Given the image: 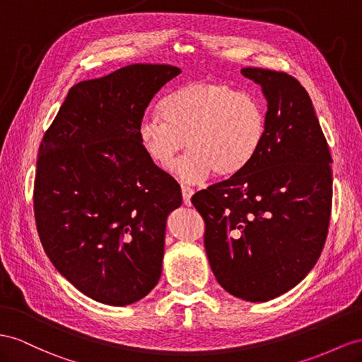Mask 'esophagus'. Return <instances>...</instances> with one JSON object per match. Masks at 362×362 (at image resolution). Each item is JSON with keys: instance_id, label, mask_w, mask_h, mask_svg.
Wrapping results in <instances>:
<instances>
[{"instance_id": "34e87169", "label": "esophagus", "mask_w": 362, "mask_h": 362, "mask_svg": "<svg viewBox=\"0 0 362 362\" xmlns=\"http://www.w3.org/2000/svg\"><path fill=\"white\" fill-rule=\"evenodd\" d=\"M192 194H194V189H192V188L187 187V185H182L183 203H185V205H187V206H189V205H191V197H192Z\"/></svg>"}]
</instances>
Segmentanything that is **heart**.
<instances>
[{
	"instance_id": "obj_1",
	"label": "heart",
	"mask_w": 362,
	"mask_h": 362,
	"mask_svg": "<svg viewBox=\"0 0 362 362\" xmlns=\"http://www.w3.org/2000/svg\"><path fill=\"white\" fill-rule=\"evenodd\" d=\"M160 116L137 125L139 144L150 159L168 165L185 146L188 153L171 165L185 182L197 183L214 173L228 179L246 170L266 136V105L252 93L225 82L191 81L166 95Z\"/></svg>"
}]
</instances>
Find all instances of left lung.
I'll return each mask as SVG.
<instances>
[{"label": "left lung", "mask_w": 362, "mask_h": 362, "mask_svg": "<svg viewBox=\"0 0 362 362\" xmlns=\"http://www.w3.org/2000/svg\"><path fill=\"white\" fill-rule=\"evenodd\" d=\"M242 75L262 86L266 136L252 163L191 202L205 220L217 281L258 303L291 291L317 264L332 209V157L308 91L283 71Z\"/></svg>", "instance_id": "obj_1"}]
</instances>
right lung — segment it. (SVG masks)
<instances>
[{
  "label": "right lung",
  "instance_id": "1",
  "mask_svg": "<svg viewBox=\"0 0 362 362\" xmlns=\"http://www.w3.org/2000/svg\"><path fill=\"white\" fill-rule=\"evenodd\" d=\"M180 73L168 64H132L79 82L40 145L33 208L44 251L102 304H133L160 278L166 218L182 192L144 151L137 125Z\"/></svg>",
  "mask_w": 362,
  "mask_h": 362
}]
</instances>
